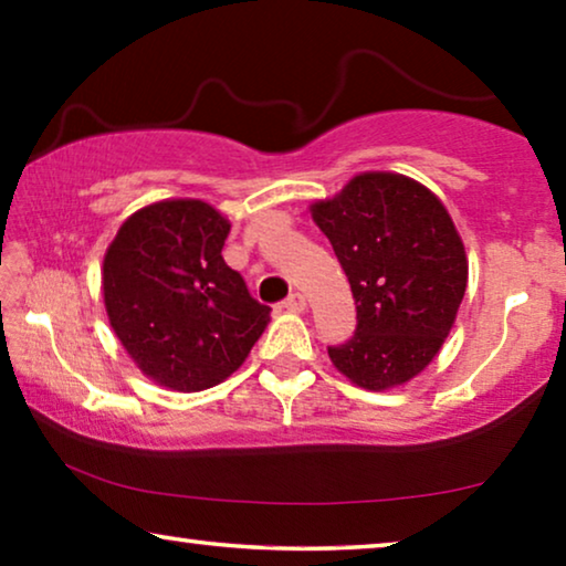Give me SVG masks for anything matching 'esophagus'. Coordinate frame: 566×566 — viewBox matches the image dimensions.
<instances>
[{"mask_svg": "<svg viewBox=\"0 0 566 566\" xmlns=\"http://www.w3.org/2000/svg\"><path fill=\"white\" fill-rule=\"evenodd\" d=\"M306 296L304 293H291L289 298L283 301V308H289V312H306Z\"/></svg>", "mask_w": 566, "mask_h": 566, "instance_id": "34e87169", "label": "esophagus"}]
</instances>
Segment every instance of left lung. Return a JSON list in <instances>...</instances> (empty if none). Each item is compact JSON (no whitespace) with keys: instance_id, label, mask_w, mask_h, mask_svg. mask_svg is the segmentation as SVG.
Wrapping results in <instances>:
<instances>
[{"instance_id":"obj_1","label":"left lung","mask_w":566,"mask_h":566,"mask_svg":"<svg viewBox=\"0 0 566 566\" xmlns=\"http://www.w3.org/2000/svg\"><path fill=\"white\" fill-rule=\"evenodd\" d=\"M358 308V327L329 347L339 374L386 391L422 374L443 347L467 293L469 260L451 213L412 177L360 172L308 206Z\"/></svg>"}]
</instances>
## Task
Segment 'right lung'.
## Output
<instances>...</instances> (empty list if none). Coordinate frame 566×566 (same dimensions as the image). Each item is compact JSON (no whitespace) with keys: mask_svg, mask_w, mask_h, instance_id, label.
Returning a JSON list of instances; mask_svg holds the SVG:
<instances>
[{"mask_svg":"<svg viewBox=\"0 0 566 566\" xmlns=\"http://www.w3.org/2000/svg\"><path fill=\"white\" fill-rule=\"evenodd\" d=\"M229 229L206 200L172 198L130 213L107 247V319L130 360L165 389L221 384L270 322V308L221 258Z\"/></svg>","mask_w":566,"mask_h":566,"instance_id":"right-lung-1","label":"right lung"}]
</instances>
